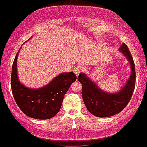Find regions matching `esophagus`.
Here are the masks:
<instances>
[{
	"mask_svg": "<svg viewBox=\"0 0 147 147\" xmlns=\"http://www.w3.org/2000/svg\"><path fill=\"white\" fill-rule=\"evenodd\" d=\"M83 70H84V67H83V66H77L74 67V71L75 74L77 75V76H78Z\"/></svg>",
	"mask_w": 147,
	"mask_h": 147,
	"instance_id": "obj_1",
	"label": "esophagus"
}]
</instances>
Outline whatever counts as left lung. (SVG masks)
I'll use <instances>...</instances> for the list:
<instances>
[{
    "label": "left lung",
    "mask_w": 147,
    "mask_h": 147,
    "mask_svg": "<svg viewBox=\"0 0 147 147\" xmlns=\"http://www.w3.org/2000/svg\"><path fill=\"white\" fill-rule=\"evenodd\" d=\"M120 51L127 57L131 67V74L126 85L116 93L103 92L84 74H80L78 80L82 84V97L86 109L93 115L106 118L119 113L127 106L133 96L136 83V72L133 57L126 44L121 45Z\"/></svg>",
    "instance_id": "left-lung-1"
}]
</instances>
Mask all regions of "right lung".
<instances>
[{"label":"right lung","instance_id":"obj_1","mask_svg":"<svg viewBox=\"0 0 147 147\" xmlns=\"http://www.w3.org/2000/svg\"><path fill=\"white\" fill-rule=\"evenodd\" d=\"M16 54L11 73V90L16 103L26 115L36 119H49L61 109L64 95L77 76L73 72L61 74L41 89H29L21 84L16 72Z\"/></svg>","mask_w":147,"mask_h":147}]
</instances>
